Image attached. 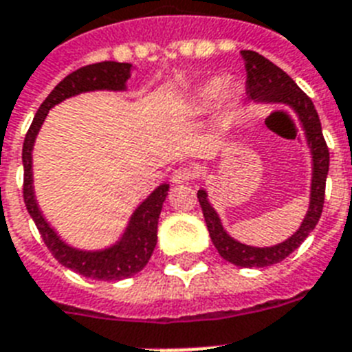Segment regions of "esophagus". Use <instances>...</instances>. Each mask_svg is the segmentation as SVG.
<instances>
[{"mask_svg": "<svg viewBox=\"0 0 352 352\" xmlns=\"http://www.w3.org/2000/svg\"><path fill=\"white\" fill-rule=\"evenodd\" d=\"M195 173L188 168H179L171 173V182H175V184H186V182L193 181Z\"/></svg>", "mask_w": 352, "mask_h": 352, "instance_id": "1", "label": "esophagus"}]
</instances>
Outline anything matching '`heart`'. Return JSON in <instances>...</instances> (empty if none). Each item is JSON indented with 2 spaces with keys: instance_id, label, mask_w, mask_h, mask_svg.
Returning <instances> with one entry per match:
<instances>
[{
  "instance_id": "b5f03b06",
  "label": "heart",
  "mask_w": 352,
  "mask_h": 352,
  "mask_svg": "<svg viewBox=\"0 0 352 352\" xmlns=\"http://www.w3.org/2000/svg\"><path fill=\"white\" fill-rule=\"evenodd\" d=\"M221 100L223 107H232L240 100V89L227 76H211L197 87L195 105L200 111H208L214 103Z\"/></svg>"
}]
</instances>
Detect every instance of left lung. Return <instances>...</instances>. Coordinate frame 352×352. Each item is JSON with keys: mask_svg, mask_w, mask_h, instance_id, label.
<instances>
[{"mask_svg": "<svg viewBox=\"0 0 352 352\" xmlns=\"http://www.w3.org/2000/svg\"><path fill=\"white\" fill-rule=\"evenodd\" d=\"M241 57L245 60L247 69V94L254 103H268V105H286L295 112V116L302 126L306 144L311 155V182H309V202L308 211L300 221L299 229L285 241L268 247H254V245L241 243L229 234L220 214L209 200V193L206 190H199L197 197L202 206L204 218L208 223V231L211 236L212 245L217 247L218 254L226 261L232 263L236 267L243 268H263L283 261L299 249L313 232L315 226L324 208V193H326V179L329 171V150L322 135V126L318 114L315 111L311 100L300 91V87L286 75L281 67L274 62L265 58L263 55L250 50H243Z\"/></svg>", "mask_w": 352, "mask_h": 352, "instance_id": "1", "label": "left lung"}]
</instances>
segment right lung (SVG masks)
<instances>
[{"mask_svg": "<svg viewBox=\"0 0 352 352\" xmlns=\"http://www.w3.org/2000/svg\"><path fill=\"white\" fill-rule=\"evenodd\" d=\"M134 71L135 67L129 62L111 60L73 71L64 80L58 82L57 87L48 94V98L41 103L23 143V168H25L23 195H25L26 209L39 229L44 243L60 265L80 276L98 281H121L135 276L146 267L157 243L159 214L170 191V184H159L143 202H140L116 241L93 250L73 247L46 220L37 202L34 188V146L44 120L55 105L78 94L94 93V91L123 93L126 91V82Z\"/></svg>", "mask_w": 352, "mask_h": 352, "instance_id": "1", "label": "right lung"}]
</instances>
